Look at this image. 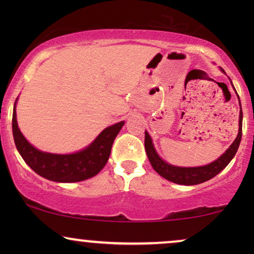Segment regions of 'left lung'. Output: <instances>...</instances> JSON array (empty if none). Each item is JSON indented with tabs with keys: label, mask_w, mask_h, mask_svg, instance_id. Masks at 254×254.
I'll return each mask as SVG.
<instances>
[{
	"label": "left lung",
	"mask_w": 254,
	"mask_h": 254,
	"mask_svg": "<svg viewBox=\"0 0 254 254\" xmlns=\"http://www.w3.org/2000/svg\"><path fill=\"white\" fill-rule=\"evenodd\" d=\"M222 71L224 72L223 69H222ZM239 104H241V102H239ZM242 121L243 112L241 109V112H239V131L236 140L232 142V144L228 148V150L220 158L210 163V164L199 166V168H179V166L168 164L157 155L154 145H152L150 136L145 131L144 148L149 162H150L151 166L159 176H162L163 178L168 179L172 183L180 184V185H197V184L207 182V180L214 178L215 176L218 175L230 163L231 159L236 155V152H237L239 143H241L242 140Z\"/></svg>",
	"instance_id": "1"
}]
</instances>
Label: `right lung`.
Listing matches in <instances>:
<instances>
[{
	"label": "right lung",
	"instance_id": "1",
	"mask_svg": "<svg viewBox=\"0 0 254 254\" xmlns=\"http://www.w3.org/2000/svg\"><path fill=\"white\" fill-rule=\"evenodd\" d=\"M16 102L12 113V134L17 150L34 172L52 182L76 183L96 176L109 161L114 138L125 124L121 121L105 128L88 148L76 154H48L32 147L20 133L16 119Z\"/></svg>",
	"mask_w": 254,
	"mask_h": 254
}]
</instances>
